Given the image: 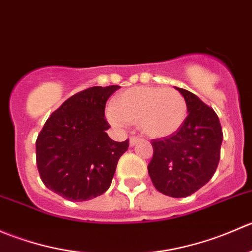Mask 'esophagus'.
<instances>
[{"label":"esophagus","instance_id":"1","mask_svg":"<svg viewBox=\"0 0 252 252\" xmlns=\"http://www.w3.org/2000/svg\"><path fill=\"white\" fill-rule=\"evenodd\" d=\"M140 140H141L140 138H136V136H131V138L129 139V145H130V146H134V145L138 144V142Z\"/></svg>","mask_w":252,"mask_h":252}]
</instances>
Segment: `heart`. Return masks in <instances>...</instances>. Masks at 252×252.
I'll list each match as a JSON object with an SVG mask.
<instances>
[{"instance_id": "obj_1", "label": "heart", "mask_w": 252, "mask_h": 252, "mask_svg": "<svg viewBox=\"0 0 252 252\" xmlns=\"http://www.w3.org/2000/svg\"><path fill=\"white\" fill-rule=\"evenodd\" d=\"M188 117L184 96L174 89L139 86L118 94L107 112L116 128L138 123L142 134L152 139L168 138L179 131Z\"/></svg>"}]
</instances>
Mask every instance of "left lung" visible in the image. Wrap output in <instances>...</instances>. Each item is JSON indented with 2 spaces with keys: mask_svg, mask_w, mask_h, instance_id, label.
<instances>
[{
  "mask_svg": "<svg viewBox=\"0 0 252 252\" xmlns=\"http://www.w3.org/2000/svg\"><path fill=\"white\" fill-rule=\"evenodd\" d=\"M175 89L184 96L189 114L174 135L152 140L154 156L147 171L159 192L185 197L204 187L215 174L223 133L212 108L195 94Z\"/></svg>",
  "mask_w": 252,
  "mask_h": 252,
  "instance_id": "obj_1",
  "label": "left lung"
}]
</instances>
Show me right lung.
Returning <instances> with one entry per match:
<instances>
[{"label": "right lung", "mask_w": 252, "mask_h": 252, "mask_svg": "<svg viewBox=\"0 0 252 252\" xmlns=\"http://www.w3.org/2000/svg\"><path fill=\"white\" fill-rule=\"evenodd\" d=\"M121 86H93L65 100L50 116L36 139L42 183L69 201H86L110 188L129 140H112L106 130L108 97Z\"/></svg>", "instance_id": "obj_1"}]
</instances>
